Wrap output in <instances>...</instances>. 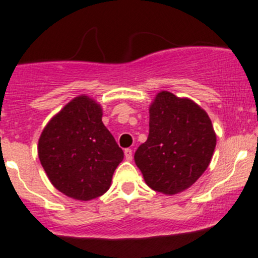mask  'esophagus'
Here are the masks:
<instances>
[{
  "label": "esophagus",
  "mask_w": 258,
  "mask_h": 258,
  "mask_svg": "<svg viewBox=\"0 0 258 258\" xmlns=\"http://www.w3.org/2000/svg\"><path fill=\"white\" fill-rule=\"evenodd\" d=\"M124 158H126L127 161H132L134 156H132L131 148H126V150H124Z\"/></svg>",
  "instance_id": "34e87169"
}]
</instances>
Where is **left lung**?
<instances>
[{
    "label": "left lung",
    "instance_id": "left-lung-1",
    "mask_svg": "<svg viewBox=\"0 0 258 258\" xmlns=\"http://www.w3.org/2000/svg\"><path fill=\"white\" fill-rule=\"evenodd\" d=\"M215 147L206 111L189 98L161 91L150 106V134L137 148L135 162L148 187L172 196L201 177Z\"/></svg>",
    "mask_w": 258,
    "mask_h": 258
}]
</instances>
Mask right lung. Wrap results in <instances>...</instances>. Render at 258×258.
Returning a JSON list of instances; mask_svg holds the SVG:
<instances>
[{
  "label": "right lung",
  "mask_w": 258,
  "mask_h": 258,
  "mask_svg": "<svg viewBox=\"0 0 258 258\" xmlns=\"http://www.w3.org/2000/svg\"><path fill=\"white\" fill-rule=\"evenodd\" d=\"M37 148L51 183L79 201L102 196L123 160V151L103 124L102 107L86 95L75 97L49 119Z\"/></svg>",
  "instance_id": "add662e5"
}]
</instances>
